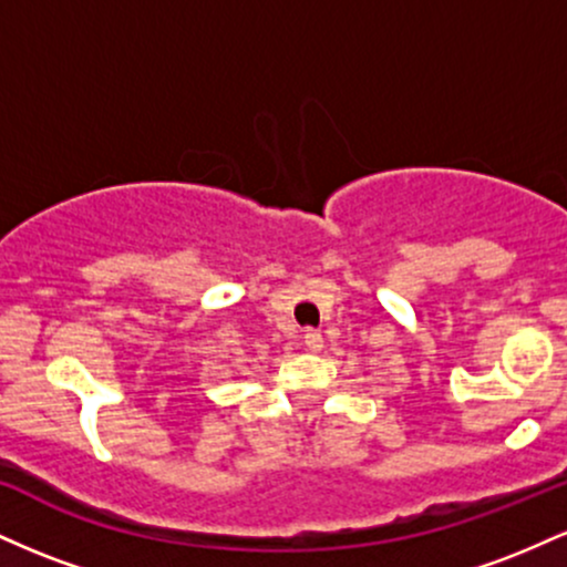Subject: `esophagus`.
<instances>
[{
    "mask_svg": "<svg viewBox=\"0 0 567 567\" xmlns=\"http://www.w3.org/2000/svg\"><path fill=\"white\" fill-rule=\"evenodd\" d=\"M303 347L309 349V351H322L324 338H322L320 330H306V333H303Z\"/></svg>",
    "mask_w": 567,
    "mask_h": 567,
    "instance_id": "obj_1",
    "label": "esophagus"
}]
</instances>
